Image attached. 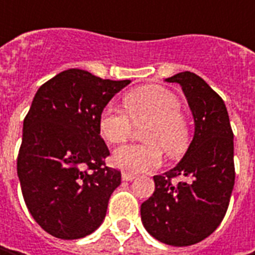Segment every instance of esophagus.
Returning <instances> with one entry per match:
<instances>
[{
  "label": "esophagus",
  "mask_w": 255,
  "mask_h": 255,
  "mask_svg": "<svg viewBox=\"0 0 255 255\" xmlns=\"http://www.w3.org/2000/svg\"><path fill=\"white\" fill-rule=\"evenodd\" d=\"M136 177V174H133V173H129V171H123L122 173V179L126 181H132L133 179Z\"/></svg>",
  "instance_id": "obj_1"
}]
</instances>
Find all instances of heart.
<instances>
[{"instance_id":"heart-1","label":"heart","mask_w":255,"mask_h":255,"mask_svg":"<svg viewBox=\"0 0 255 255\" xmlns=\"http://www.w3.org/2000/svg\"><path fill=\"white\" fill-rule=\"evenodd\" d=\"M125 112L106 106L99 116V133L111 144L126 142L133 125H144L143 144H128L115 150L112 163L130 173L154 170L162 164V149L171 157H179L187 150L190 126L180 112L179 98L169 89L147 85L125 93Z\"/></svg>"}]
</instances>
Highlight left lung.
Returning <instances> with one entry per match:
<instances>
[{"label": "left lung", "instance_id": "left-lung-1", "mask_svg": "<svg viewBox=\"0 0 255 255\" xmlns=\"http://www.w3.org/2000/svg\"><path fill=\"white\" fill-rule=\"evenodd\" d=\"M177 82L194 118V137L176 167L153 176L154 191L142 203L147 233L169 246L200 243L216 230L234 187V143L229 113L219 93L193 72L166 79Z\"/></svg>", "mask_w": 255, "mask_h": 255}]
</instances>
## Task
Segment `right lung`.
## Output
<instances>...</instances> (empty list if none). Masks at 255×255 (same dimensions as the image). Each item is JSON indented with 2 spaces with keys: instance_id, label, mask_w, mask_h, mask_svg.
I'll list each match as a JSON object with an SVG mask.
<instances>
[{
  "instance_id": "obj_1",
  "label": "right lung",
  "mask_w": 255,
  "mask_h": 255,
  "mask_svg": "<svg viewBox=\"0 0 255 255\" xmlns=\"http://www.w3.org/2000/svg\"><path fill=\"white\" fill-rule=\"evenodd\" d=\"M130 84L68 69L35 93L24 119L16 171L25 204L46 233L62 240L89 236L106 216L121 171L99 133V116Z\"/></svg>"
}]
</instances>
